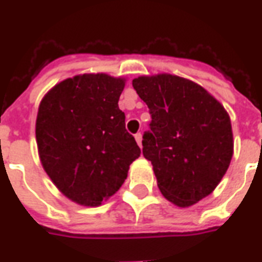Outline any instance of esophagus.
Instances as JSON below:
<instances>
[{"mask_svg": "<svg viewBox=\"0 0 262 262\" xmlns=\"http://www.w3.org/2000/svg\"><path fill=\"white\" fill-rule=\"evenodd\" d=\"M135 138H136V141H137L138 145L141 146V141H142V135H141V133H137V135L135 136Z\"/></svg>", "mask_w": 262, "mask_h": 262, "instance_id": "esophagus-1", "label": "esophagus"}]
</instances>
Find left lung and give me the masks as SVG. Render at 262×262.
<instances>
[{
	"label": "left lung",
	"instance_id": "left-lung-1",
	"mask_svg": "<svg viewBox=\"0 0 262 262\" xmlns=\"http://www.w3.org/2000/svg\"><path fill=\"white\" fill-rule=\"evenodd\" d=\"M132 83L152 117L142 155L157 187L167 201L190 207L215 190L230 165V117L201 84L182 76L144 75Z\"/></svg>",
	"mask_w": 262,
	"mask_h": 262
}]
</instances>
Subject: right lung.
I'll use <instances>...</instances> for the list:
<instances>
[{"mask_svg": "<svg viewBox=\"0 0 262 262\" xmlns=\"http://www.w3.org/2000/svg\"><path fill=\"white\" fill-rule=\"evenodd\" d=\"M124 78L82 74L55 84L40 102L36 142L47 175L80 206L97 207L124 184L140 148L125 129Z\"/></svg>", "mask_w": 262, "mask_h": 262, "instance_id": "obj_1", "label": "right lung"}]
</instances>
